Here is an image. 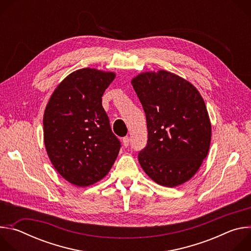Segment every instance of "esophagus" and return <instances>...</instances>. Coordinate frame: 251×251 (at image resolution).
Wrapping results in <instances>:
<instances>
[{"instance_id":"esophagus-1","label":"esophagus","mask_w":251,"mask_h":251,"mask_svg":"<svg viewBox=\"0 0 251 251\" xmlns=\"http://www.w3.org/2000/svg\"><path fill=\"white\" fill-rule=\"evenodd\" d=\"M129 142H130L129 137H124V138L122 139V143H123V146H124V147H127V146L129 145Z\"/></svg>"}]
</instances>
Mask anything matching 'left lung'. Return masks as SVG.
Returning <instances> with one entry per match:
<instances>
[{
  "label": "left lung",
  "instance_id": "8db88e82",
  "mask_svg": "<svg viewBox=\"0 0 251 251\" xmlns=\"http://www.w3.org/2000/svg\"><path fill=\"white\" fill-rule=\"evenodd\" d=\"M131 83L147 120L148 144L138 155L142 169L164 187L188 182L210 146L211 124L201 93L185 78L162 69L142 73Z\"/></svg>",
  "mask_w": 251,
  "mask_h": 251
}]
</instances>
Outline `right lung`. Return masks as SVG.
<instances>
[{
  "label": "right lung",
  "mask_w": 251,
  "mask_h": 251,
  "mask_svg": "<svg viewBox=\"0 0 251 251\" xmlns=\"http://www.w3.org/2000/svg\"><path fill=\"white\" fill-rule=\"evenodd\" d=\"M112 71L81 68L54 89L44 114V141L57 173L77 187L91 186L109 173L120 142L102 107Z\"/></svg>",
  "instance_id": "obj_1"
}]
</instances>
